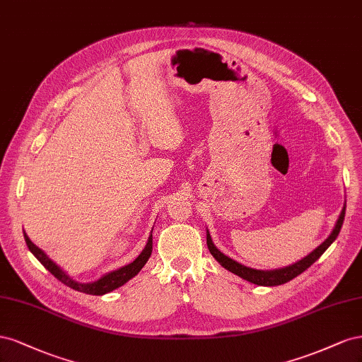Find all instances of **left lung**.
Masks as SVG:
<instances>
[{"label": "left lung", "instance_id": "left-lung-1", "mask_svg": "<svg viewBox=\"0 0 362 362\" xmlns=\"http://www.w3.org/2000/svg\"><path fill=\"white\" fill-rule=\"evenodd\" d=\"M344 214H346V204H344V208H343L341 214H339V216H338V220H337V224H335V227H334L332 233H330V235L327 236V238H326L322 244H320L314 252H311L306 257H303L302 261H298V262H296V264H293V265H288V267H285V268H279V270H270V272L255 270V268L245 267V265H243V264H240V262L233 261L232 257L226 256L224 253H221V252L214 245L212 238H211V235H209V230L206 232V244H208V249H209L211 255L215 257L216 261L220 262V265H223V267L226 268V270H229L230 273L243 277L244 281L252 282V284H255V285H261V286L282 285V284L290 282L291 279L297 277L298 274H302V273L306 270V268L311 267V265L318 259V257L322 256V255L327 250V247L337 240V236H338L339 230H341V226H343V221H344Z\"/></svg>", "mask_w": 362, "mask_h": 362}]
</instances>
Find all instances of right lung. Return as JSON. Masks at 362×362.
Here are the masks:
<instances>
[{"label": "right lung", "mask_w": 362, "mask_h": 362, "mask_svg": "<svg viewBox=\"0 0 362 362\" xmlns=\"http://www.w3.org/2000/svg\"><path fill=\"white\" fill-rule=\"evenodd\" d=\"M24 238H25L28 250L32 252L36 256V259L40 264H42L56 279H59L62 284H65L66 286L72 288V290H76V291L85 293V294H92V296H103L106 293H110L113 290H117V288L122 286L126 282H129L130 279L135 277L142 270V267L147 264L148 257L151 256V250H153V235H150L147 245L144 247V250L141 252V255L136 257L135 261L130 262L129 265L121 267L119 270H115V272H110V273L105 274L95 282L81 284V282L74 281L72 277H69L56 262L51 261L49 257L45 255V252L40 250L37 245H35L32 241H30V238H28L25 232H24Z\"/></svg>", "instance_id": "1"}]
</instances>
